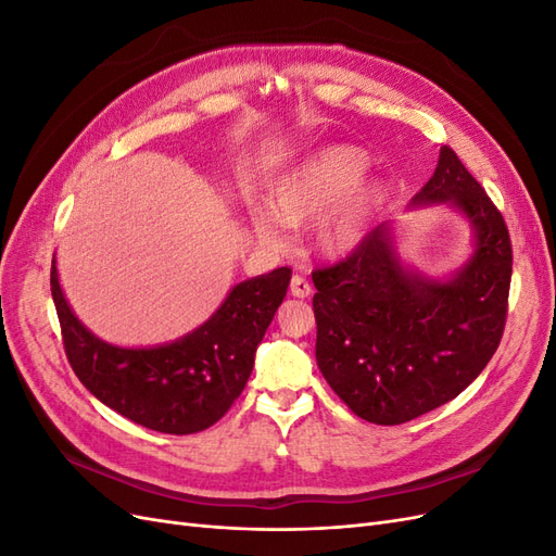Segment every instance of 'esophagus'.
I'll return each mask as SVG.
<instances>
[{
	"instance_id": "esophagus-1",
	"label": "esophagus",
	"mask_w": 556,
	"mask_h": 556,
	"mask_svg": "<svg viewBox=\"0 0 556 556\" xmlns=\"http://www.w3.org/2000/svg\"><path fill=\"white\" fill-rule=\"evenodd\" d=\"M290 292H292V296H296V299H306V296L313 294V288H311V282H308L306 278L294 276L292 282H290Z\"/></svg>"
}]
</instances>
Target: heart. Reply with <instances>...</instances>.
Masks as SVG:
<instances>
[{
  "mask_svg": "<svg viewBox=\"0 0 556 556\" xmlns=\"http://www.w3.org/2000/svg\"><path fill=\"white\" fill-rule=\"evenodd\" d=\"M371 157L352 146H327L292 164L268 188V206L252 213L255 233L285 243V225L315 223L313 243L327 257L355 250L387 204L382 178H364Z\"/></svg>",
  "mask_w": 556,
  "mask_h": 556,
  "instance_id": "obj_1",
  "label": "heart"
}]
</instances>
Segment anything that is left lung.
Masks as SVG:
<instances>
[{"mask_svg": "<svg viewBox=\"0 0 556 556\" xmlns=\"http://www.w3.org/2000/svg\"><path fill=\"white\" fill-rule=\"evenodd\" d=\"M445 206L470 229L466 262L427 276L401 257L394 223L352 255L313 274L315 359L348 408L374 425H403L459 396L496 352L506 325L513 248L503 215L443 146L410 208Z\"/></svg>", "mask_w": 556, "mask_h": 556, "instance_id": "obj_1", "label": "left lung"}]
</instances>
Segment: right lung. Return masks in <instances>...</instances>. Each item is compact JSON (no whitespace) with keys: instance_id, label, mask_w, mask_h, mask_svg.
<instances>
[{"instance_id":"obj_1","label":"right lung","mask_w":556,"mask_h":556,"mask_svg":"<svg viewBox=\"0 0 556 556\" xmlns=\"http://www.w3.org/2000/svg\"><path fill=\"white\" fill-rule=\"evenodd\" d=\"M290 278V268L280 266L233 285L206 323L146 348L113 345L83 325L62 292L55 260L50 292L66 359L90 394L146 429L182 435L208 429L239 399Z\"/></svg>"}]
</instances>
